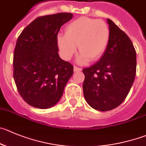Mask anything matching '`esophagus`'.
Segmentation results:
<instances>
[{
	"label": "esophagus",
	"instance_id": "obj_1",
	"mask_svg": "<svg viewBox=\"0 0 146 146\" xmlns=\"http://www.w3.org/2000/svg\"><path fill=\"white\" fill-rule=\"evenodd\" d=\"M82 70V69L81 68H80V67H77V66H74V72H80V71Z\"/></svg>",
	"mask_w": 146,
	"mask_h": 146
}]
</instances>
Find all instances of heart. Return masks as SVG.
<instances>
[{"label":"heart","mask_w":146,"mask_h":146,"mask_svg":"<svg viewBox=\"0 0 146 146\" xmlns=\"http://www.w3.org/2000/svg\"><path fill=\"white\" fill-rule=\"evenodd\" d=\"M110 37L108 25L102 20L80 17L69 23L64 34L57 38V46L62 58L69 60L77 51V62L81 64L91 59L96 61L105 53Z\"/></svg>","instance_id":"obj_1"}]
</instances>
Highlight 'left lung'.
<instances>
[{"instance_id": "obj_1", "label": "left lung", "mask_w": 146, "mask_h": 146, "mask_svg": "<svg viewBox=\"0 0 146 146\" xmlns=\"http://www.w3.org/2000/svg\"><path fill=\"white\" fill-rule=\"evenodd\" d=\"M110 37L100 60L83 69V93L90 106L99 111L118 107L128 95L136 73V52L127 34L107 19Z\"/></svg>"}]
</instances>
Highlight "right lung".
Masks as SVG:
<instances>
[{
	"mask_svg": "<svg viewBox=\"0 0 146 146\" xmlns=\"http://www.w3.org/2000/svg\"><path fill=\"white\" fill-rule=\"evenodd\" d=\"M73 17L59 13L36 19L18 38L13 54V78L29 105L47 109L54 106L73 74V66L58 54L57 34Z\"/></svg>",
	"mask_w": 146,
	"mask_h": 146,
	"instance_id": "1",
	"label": "right lung"
}]
</instances>
